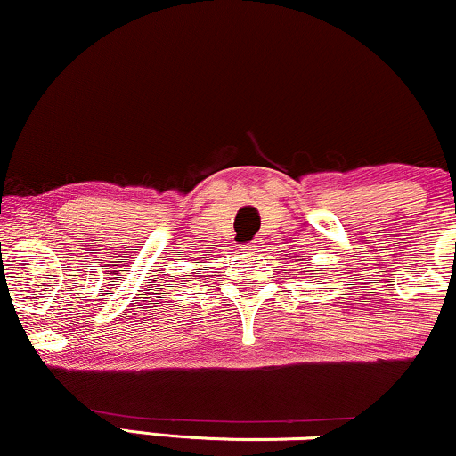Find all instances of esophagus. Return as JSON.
<instances>
[{
	"label": "esophagus",
	"instance_id": "34e87169",
	"mask_svg": "<svg viewBox=\"0 0 456 456\" xmlns=\"http://www.w3.org/2000/svg\"><path fill=\"white\" fill-rule=\"evenodd\" d=\"M259 249V240H251V242H247L245 245V251H257Z\"/></svg>",
	"mask_w": 456,
	"mask_h": 456
}]
</instances>
